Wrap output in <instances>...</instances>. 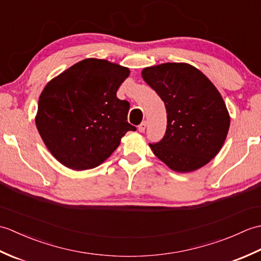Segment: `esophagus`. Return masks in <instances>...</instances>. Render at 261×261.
Instances as JSON below:
<instances>
[{
    "instance_id": "34e87169",
    "label": "esophagus",
    "mask_w": 261,
    "mask_h": 261,
    "mask_svg": "<svg viewBox=\"0 0 261 261\" xmlns=\"http://www.w3.org/2000/svg\"><path fill=\"white\" fill-rule=\"evenodd\" d=\"M146 127H147V122L143 121V122H141V123L139 124V126H138V129H139L140 132H145Z\"/></svg>"
}]
</instances>
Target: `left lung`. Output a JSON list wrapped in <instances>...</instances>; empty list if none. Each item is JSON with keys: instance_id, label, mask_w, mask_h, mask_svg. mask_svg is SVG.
Wrapping results in <instances>:
<instances>
[{"instance_id": "8db88e82", "label": "left lung", "mask_w": 261, "mask_h": 261, "mask_svg": "<svg viewBox=\"0 0 261 261\" xmlns=\"http://www.w3.org/2000/svg\"><path fill=\"white\" fill-rule=\"evenodd\" d=\"M142 79L163 99L167 129L153 153L178 173L213 159L228 135L230 116L222 96L206 76L185 63H166L142 70Z\"/></svg>"}]
</instances>
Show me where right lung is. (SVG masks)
Listing matches in <instances>:
<instances>
[{"instance_id": "obj_1", "label": "right lung", "mask_w": 261, "mask_h": 261, "mask_svg": "<svg viewBox=\"0 0 261 261\" xmlns=\"http://www.w3.org/2000/svg\"><path fill=\"white\" fill-rule=\"evenodd\" d=\"M129 68L87 58L55 77L38 102L36 125L48 150L74 170L95 168L137 127L127 122L130 104L116 91Z\"/></svg>"}]
</instances>
